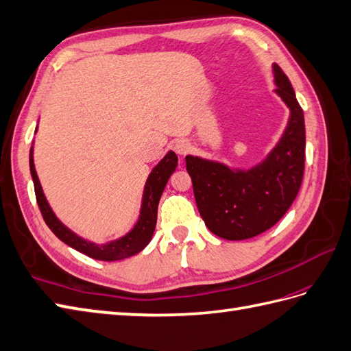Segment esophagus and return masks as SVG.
<instances>
[{"instance_id":"obj_1","label":"esophagus","mask_w":351,"mask_h":351,"mask_svg":"<svg viewBox=\"0 0 351 351\" xmlns=\"http://www.w3.org/2000/svg\"><path fill=\"white\" fill-rule=\"evenodd\" d=\"M173 149L176 150L177 155L183 156V155H186L187 152H189V149H191V144H189V141H187V140L180 138V140H176V141L173 143Z\"/></svg>"}]
</instances>
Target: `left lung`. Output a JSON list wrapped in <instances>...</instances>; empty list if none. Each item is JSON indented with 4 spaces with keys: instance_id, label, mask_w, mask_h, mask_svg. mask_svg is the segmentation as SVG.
Masks as SVG:
<instances>
[{
    "instance_id": "left-lung-1",
    "label": "left lung",
    "mask_w": 351,
    "mask_h": 351,
    "mask_svg": "<svg viewBox=\"0 0 351 351\" xmlns=\"http://www.w3.org/2000/svg\"><path fill=\"white\" fill-rule=\"evenodd\" d=\"M276 93L289 108L283 134L268 155L250 168L187 155L195 201L213 234L229 241L249 240L286 215L301 187L305 162L304 113L287 75L272 64Z\"/></svg>"
}]
</instances>
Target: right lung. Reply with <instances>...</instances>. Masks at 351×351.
<instances>
[{
  "mask_svg": "<svg viewBox=\"0 0 351 351\" xmlns=\"http://www.w3.org/2000/svg\"><path fill=\"white\" fill-rule=\"evenodd\" d=\"M38 126L36 128V132ZM178 158L173 150H169L167 155L162 158L158 164L150 171V174L144 184L143 198H141V207H140V216L136 223L128 230L122 237L114 238L107 243H93L88 238H83L79 234H75L66 225H64L59 217L55 215V211L50 207V204L46 198L45 192L40 183V178L36 171V164H34V141L29 150V169L31 177L34 182V189H36V196L40 211L45 219L46 225L50 230L66 245L73 247L74 250L80 252L83 254L89 256L92 259L104 261V262H114L125 258H131V256L140 253L146 245L150 243L153 232L156 228V219H158V204L164 192L165 186L169 180L171 174L174 173L177 168Z\"/></svg>",
  "mask_w": 351,
  "mask_h": 351,
  "instance_id": "1",
  "label": "right lung"
}]
</instances>
